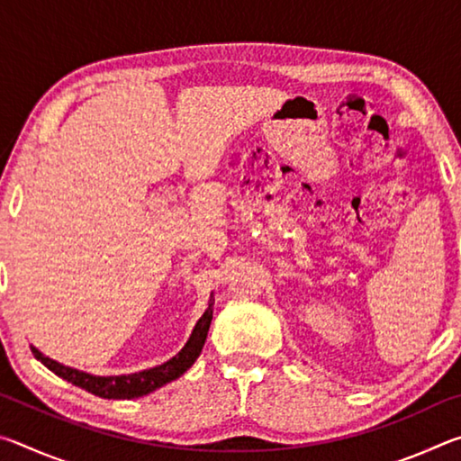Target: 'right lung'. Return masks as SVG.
<instances>
[{
    "instance_id": "1",
    "label": "right lung",
    "mask_w": 461,
    "mask_h": 461,
    "mask_svg": "<svg viewBox=\"0 0 461 461\" xmlns=\"http://www.w3.org/2000/svg\"><path fill=\"white\" fill-rule=\"evenodd\" d=\"M213 319V299H209V307L205 313L201 315L197 325L193 327V333L189 341L185 343V348L178 352L175 357H170L168 362L156 366L150 370L134 372V374H122V376H93V374L68 368V366H62L59 362L50 360L49 356H44L41 349L30 346L36 360H41L46 368L57 374L62 380L71 382V384L79 386L87 393L101 396V399H113V401H123V399H140V396H146L154 393L156 388L168 384V382L176 380L178 376L191 368L197 360L203 346H205L209 325H212Z\"/></svg>"
}]
</instances>
